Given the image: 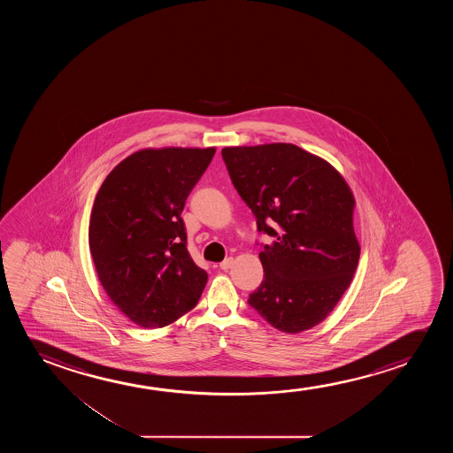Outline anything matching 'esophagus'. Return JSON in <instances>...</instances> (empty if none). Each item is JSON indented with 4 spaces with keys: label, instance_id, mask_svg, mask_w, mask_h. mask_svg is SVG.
Masks as SVG:
<instances>
[{
    "label": "esophagus",
    "instance_id": "esophagus-1",
    "mask_svg": "<svg viewBox=\"0 0 453 453\" xmlns=\"http://www.w3.org/2000/svg\"><path fill=\"white\" fill-rule=\"evenodd\" d=\"M232 265H234V258H232V257H229V258H226V260H224L223 263H219V267H221L223 271H227V269H230V267H232Z\"/></svg>",
    "mask_w": 453,
    "mask_h": 453
}]
</instances>
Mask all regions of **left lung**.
<instances>
[{
	"mask_svg": "<svg viewBox=\"0 0 453 453\" xmlns=\"http://www.w3.org/2000/svg\"><path fill=\"white\" fill-rule=\"evenodd\" d=\"M221 155L257 229L273 238L261 244L265 279L248 303L283 333L316 326L359 261L353 193L328 162L292 143L227 147Z\"/></svg>",
	"mask_w": 453,
	"mask_h": 453,
	"instance_id": "obj_1",
	"label": "left lung"
}]
</instances>
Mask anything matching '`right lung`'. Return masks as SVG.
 I'll list each match as a JSON object with an SVG mask.
<instances>
[{
    "mask_svg": "<svg viewBox=\"0 0 453 453\" xmlns=\"http://www.w3.org/2000/svg\"><path fill=\"white\" fill-rule=\"evenodd\" d=\"M215 149L141 150L94 199L89 250L108 297L143 328H161L198 303L207 273L187 250L180 213Z\"/></svg>",
    "mask_w": 453,
    "mask_h": 453,
    "instance_id": "obj_1",
    "label": "right lung"
}]
</instances>
